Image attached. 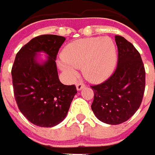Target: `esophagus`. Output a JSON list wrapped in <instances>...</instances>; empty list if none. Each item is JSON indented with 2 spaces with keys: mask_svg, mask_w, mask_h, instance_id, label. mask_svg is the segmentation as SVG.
I'll return each instance as SVG.
<instances>
[{
  "mask_svg": "<svg viewBox=\"0 0 155 155\" xmlns=\"http://www.w3.org/2000/svg\"><path fill=\"white\" fill-rule=\"evenodd\" d=\"M84 87V84L83 83H81V82L77 84V90H81Z\"/></svg>",
  "mask_w": 155,
  "mask_h": 155,
  "instance_id": "obj_1",
  "label": "esophagus"
}]
</instances>
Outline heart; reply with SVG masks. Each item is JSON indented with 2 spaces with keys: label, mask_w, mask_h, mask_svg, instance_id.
I'll list each match as a JSON object with an SVG mask.
<instances>
[{
  "label": "heart",
  "mask_w": 155,
  "mask_h": 155,
  "mask_svg": "<svg viewBox=\"0 0 155 155\" xmlns=\"http://www.w3.org/2000/svg\"><path fill=\"white\" fill-rule=\"evenodd\" d=\"M58 65L69 79L77 76L75 68L92 83H101L113 74L117 54L114 41L109 37H89L70 42L61 53Z\"/></svg>",
  "instance_id": "heart-1"
}]
</instances>
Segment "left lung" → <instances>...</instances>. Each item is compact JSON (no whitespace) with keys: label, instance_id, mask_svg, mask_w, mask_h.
Listing matches in <instances>:
<instances>
[{"label":"left lung","instance_id":"8db88e82","mask_svg":"<svg viewBox=\"0 0 155 155\" xmlns=\"http://www.w3.org/2000/svg\"><path fill=\"white\" fill-rule=\"evenodd\" d=\"M118 65L102 84L91 86V109L96 118L108 124L127 121L142 103L145 90V68L139 52L123 36H115Z\"/></svg>","mask_w":155,"mask_h":155}]
</instances>
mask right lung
Masks as SVG:
<instances>
[{"mask_svg": "<svg viewBox=\"0 0 155 155\" xmlns=\"http://www.w3.org/2000/svg\"><path fill=\"white\" fill-rule=\"evenodd\" d=\"M64 36L41 35L21 48L12 65L13 93L18 107L31 123L53 127L63 121L77 94L75 85H64L59 79L56 57ZM44 51L48 59L41 64L36 54Z\"/></svg>", "mask_w": 155, "mask_h": 155, "instance_id": "obj_1", "label": "right lung"}]
</instances>
